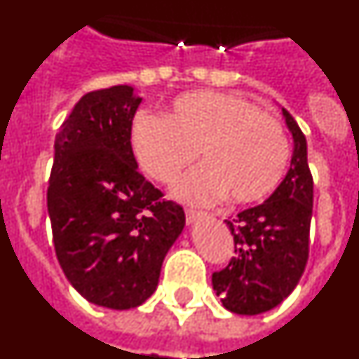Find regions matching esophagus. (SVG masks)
Instances as JSON below:
<instances>
[{
  "label": "esophagus",
  "instance_id": "1",
  "mask_svg": "<svg viewBox=\"0 0 359 359\" xmlns=\"http://www.w3.org/2000/svg\"><path fill=\"white\" fill-rule=\"evenodd\" d=\"M203 212H198V210H192V208H185V217H187V223H194L196 219L203 217Z\"/></svg>",
  "mask_w": 359,
  "mask_h": 359
}]
</instances>
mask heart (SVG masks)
Wrapping results in <instances>:
<instances>
[{
    "mask_svg": "<svg viewBox=\"0 0 359 359\" xmlns=\"http://www.w3.org/2000/svg\"><path fill=\"white\" fill-rule=\"evenodd\" d=\"M131 147L142 169L160 183H172L199 151L201 167L176 183V194L190 203L262 201L277 189L290 160L287 135L275 116L217 91L180 95L165 116L138 113Z\"/></svg>",
    "mask_w": 359,
    "mask_h": 359,
    "instance_id": "obj_1",
    "label": "heart"
}]
</instances>
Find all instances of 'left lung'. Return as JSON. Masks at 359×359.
I'll return each instance as SVG.
<instances>
[{
	"label": "left lung",
	"mask_w": 359,
	"mask_h": 359,
	"mask_svg": "<svg viewBox=\"0 0 359 359\" xmlns=\"http://www.w3.org/2000/svg\"><path fill=\"white\" fill-rule=\"evenodd\" d=\"M282 113L294 144L290 170L262 205L226 219L236 255L212 275L215 293L236 315H261L277 307L297 287L309 257L313 176L306 136L290 111Z\"/></svg>",
	"instance_id": "obj_1"
}]
</instances>
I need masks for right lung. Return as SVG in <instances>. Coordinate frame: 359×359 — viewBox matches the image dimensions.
Here are the masks:
<instances>
[{"mask_svg": "<svg viewBox=\"0 0 359 359\" xmlns=\"http://www.w3.org/2000/svg\"><path fill=\"white\" fill-rule=\"evenodd\" d=\"M131 86L86 93L55 136L46 205L53 246L72 286L91 304L131 309L154 293L185 226L182 205L138 170Z\"/></svg>", "mask_w": 359, "mask_h": 359, "instance_id": "1", "label": "right lung"}]
</instances>
